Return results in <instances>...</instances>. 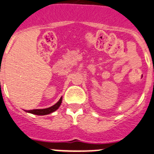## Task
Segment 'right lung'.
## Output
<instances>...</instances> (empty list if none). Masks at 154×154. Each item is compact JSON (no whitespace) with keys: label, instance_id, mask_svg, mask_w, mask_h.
Here are the masks:
<instances>
[{"label":"right lung","instance_id":"1","mask_svg":"<svg viewBox=\"0 0 154 154\" xmlns=\"http://www.w3.org/2000/svg\"><path fill=\"white\" fill-rule=\"evenodd\" d=\"M61 102H62V97H61V99L59 100V101L57 102L56 104H54V106H52L51 107L47 108V109H33V110H29L26 111L27 112L32 113V114L38 115V116H45V115H48L50 113L56 111V110L59 108V106H61Z\"/></svg>","mask_w":154,"mask_h":154}]
</instances>
